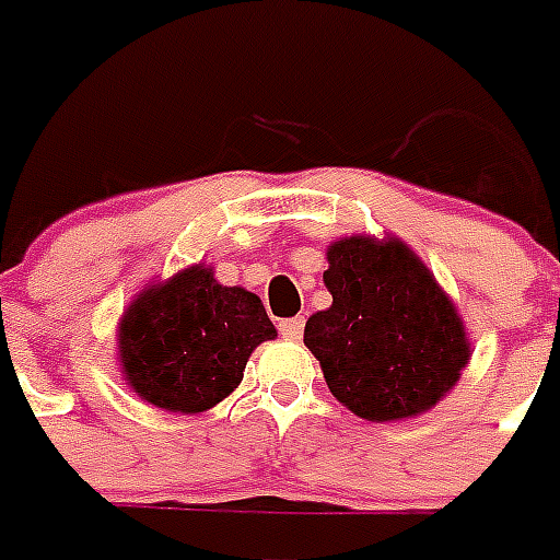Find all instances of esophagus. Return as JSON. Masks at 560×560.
<instances>
[{"label": "esophagus", "instance_id": "esophagus-1", "mask_svg": "<svg viewBox=\"0 0 560 560\" xmlns=\"http://www.w3.org/2000/svg\"><path fill=\"white\" fill-rule=\"evenodd\" d=\"M279 331H281V337H288V340H302V334H305V319H302V316L281 319Z\"/></svg>", "mask_w": 560, "mask_h": 560}]
</instances>
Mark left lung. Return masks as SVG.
Segmentation results:
<instances>
[{"label": "left lung", "mask_w": 560, "mask_h": 560, "mask_svg": "<svg viewBox=\"0 0 560 560\" xmlns=\"http://www.w3.org/2000/svg\"><path fill=\"white\" fill-rule=\"evenodd\" d=\"M325 255L331 307L307 319L305 346L331 395L377 424L424 416L470 363L456 302L395 235L337 237Z\"/></svg>", "instance_id": "obj_1"}]
</instances>
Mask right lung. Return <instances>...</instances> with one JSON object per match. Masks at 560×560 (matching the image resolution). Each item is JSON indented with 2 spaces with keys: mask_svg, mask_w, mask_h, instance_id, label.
I'll use <instances>...</instances> for the list:
<instances>
[{
  "mask_svg": "<svg viewBox=\"0 0 560 560\" xmlns=\"http://www.w3.org/2000/svg\"><path fill=\"white\" fill-rule=\"evenodd\" d=\"M276 337L261 299L226 288L211 264L144 284L118 319V369L153 407L197 416L232 395L246 360Z\"/></svg>",
  "mask_w": 560,
  "mask_h": 560,
  "instance_id": "obj_1",
  "label": "right lung"
}]
</instances>
